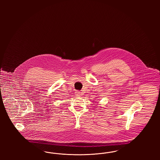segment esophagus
Returning a JSON list of instances; mask_svg holds the SVG:
<instances>
[{
  "label": "esophagus",
  "mask_w": 160,
  "mask_h": 160,
  "mask_svg": "<svg viewBox=\"0 0 160 160\" xmlns=\"http://www.w3.org/2000/svg\"><path fill=\"white\" fill-rule=\"evenodd\" d=\"M75 95H76L77 97H79L81 95V93L80 92L76 91L75 92Z\"/></svg>",
  "instance_id": "obj_1"
}]
</instances>
